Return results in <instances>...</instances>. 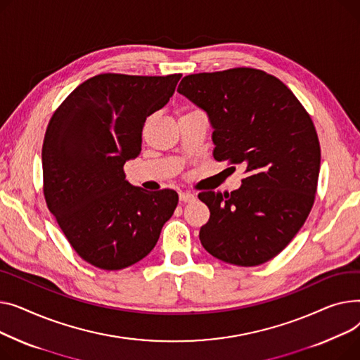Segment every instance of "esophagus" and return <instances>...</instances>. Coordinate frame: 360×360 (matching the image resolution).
<instances>
[{
  "instance_id": "esophagus-1",
  "label": "esophagus",
  "mask_w": 360,
  "mask_h": 360,
  "mask_svg": "<svg viewBox=\"0 0 360 360\" xmlns=\"http://www.w3.org/2000/svg\"><path fill=\"white\" fill-rule=\"evenodd\" d=\"M179 198L184 203H190V202H195L196 200V196L193 193H190V192H180Z\"/></svg>"
}]
</instances>
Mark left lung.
<instances>
[{
    "instance_id": "1",
    "label": "left lung",
    "mask_w": 360,
    "mask_h": 360,
    "mask_svg": "<svg viewBox=\"0 0 360 360\" xmlns=\"http://www.w3.org/2000/svg\"><path fill=\"white\" fill-rule=\"evenodd\" d=\"M177 91L207 113L215 160L245 167L238 190L199 193L210 212L202 245L244 267L276 257L315 200L321 150L309 113L279 78L256 68L186 75Z\"/></svg>"
}]
</instances>
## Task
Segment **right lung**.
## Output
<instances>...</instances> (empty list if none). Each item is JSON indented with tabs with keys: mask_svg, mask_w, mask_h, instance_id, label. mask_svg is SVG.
Listing matches in <instances>:
<instances>
[{
	"mask_svg": "<svg viewBox=\"0 0 360 360\" xmlns=\"http://www.w3.org/2000/svg\"><path fill=\"white\" fill-rule=\"evenodd\" d=\"M181 74H98L52 115L41 146L48 209L77 255L120 270L155 247L179 195L146 192L124 180L123 165L141 153L145 119L174 94Z\"/></svg>",
	"mask_w": 360,
	"mask_h": 360,
	"instance_id": "add662e5",
	"label": "right lung"
}]
</instances>
